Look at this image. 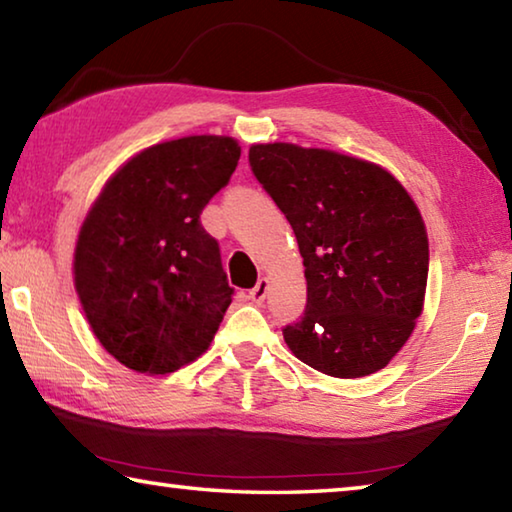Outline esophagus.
Here are the masks:
<instances>
[{
  "label": "esophagus",
  "mask_w": 512,
  "mask_h": 512,
  "mask_svg": "<svg viewBox=\"0 0 512 512\" xmlns=\"http://www.w3.org/2000/svg\"><path fill=\"white\" fill-rule=\"evenodd\" d=\"M248 296H250V300L257 302V305H259V302H264L266 296H268V280H259L255 287L250 289Z\"/></svg>",
  "instance_id": "1"
}]
</instances>
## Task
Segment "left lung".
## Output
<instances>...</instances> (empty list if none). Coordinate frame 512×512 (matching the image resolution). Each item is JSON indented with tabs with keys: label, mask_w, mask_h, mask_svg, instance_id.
I'll return each mask as SVG.
<instances>
[{
	"label": "left lung",
	"mask_w": 512,
	"mask_h": 512,
	"mask_svg": "<svg viewBox=\"0 0 512 512\" xmlns=\"http://www.w3.org/2000/svg\"><path fill=\"white\" fill-rule=\"evenodd\" d=\"M248 162L305 264V314L282 327L291 352L341 379L384 368L427 289L429 241L411 196L377 164L325 149L255 144Z\"/></svg>",
	"instance_id": "1"
}]
</instances>
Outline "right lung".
I'll return each mask as SVG.
<instances>
[{"label": "right lung", "mask_w": 512, "mask_h": 512, "mask_svg": "<svg viewBox=\"0 0 512 512\" xmlns=\"http://www.w3.org/2000/svg\"><path fill=\"white\" fill-rule=\"evenodd\" d=\"M232 137L155 144L103 187L74 253V282L99 343L126 368L167 375L212 343L235 289L201 212L230 183Z\"/></svg>", "instance_id": "obj_1"}]
</instances>
